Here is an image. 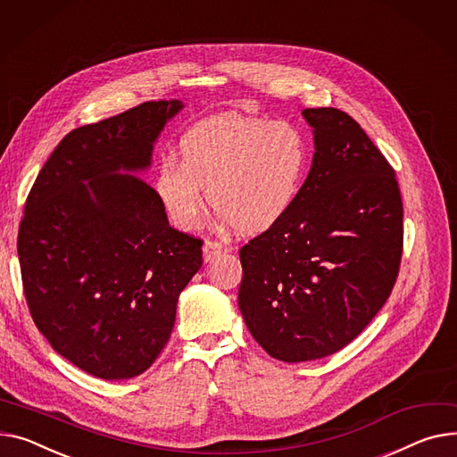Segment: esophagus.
I'll use <instances>...</instances> for the list:
<instances>
[{
	"mask_svg": "<svg viewBox=\"0 0 457 457\" xmlns=\"http://www.w3.org/2000/svg\"><path fill=\"white\" fill-rule=\"evenodd\" d=\"M222 252H226V246L219 240H205L204 245V259L205 261H212L217 255H220Z\"/></svg>",
	"mask_w": 457,
	"mask_h": 457,
	"instance_id": "34e87169",
	"label": "esophagus"
}]
</instances>
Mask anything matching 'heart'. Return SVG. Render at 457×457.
Instances as JSON below:
<instances>
[{
  "instance_id": "heart-1",
  "label": "heart",
  "mask_w": 457,
  "mask_h": 457,
  "mask_svg": "<svg viewBox=\"0 0 457 457\" xmlns=\"http://www.w3.org/2000/svg\"><path fill=\"white\" fill-rule=\"evenodd\" d=\"M311 139L290 120L237 113L193 125L178 141V162L163 158L154 193L170 222L198 229L211 207L240 233L276 228L295 205L311 169Z\"/></svg>"
}]
</instances>
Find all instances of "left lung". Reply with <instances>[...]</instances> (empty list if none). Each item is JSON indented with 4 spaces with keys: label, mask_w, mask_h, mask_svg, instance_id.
Wrapping results in <instances>:
<instances>
[{
    "label": "left lung",
    "mask_w": 457,
    "mask_h": 457,
    "mask_svg": "<svg viewBox=\"0 0 457 457\" xmlns=\"http://www.w3.org/2000/svg\"><path fill=\"white\" fill-rule=\"evenodd\" d=\"M316 152L288 215L242 246L238 309L255 342L281 361L351 344L399 276L404 226L395 170L356 120L307 108Z\"/></svg>",
    "instance_id": "1"
}]
</instances>
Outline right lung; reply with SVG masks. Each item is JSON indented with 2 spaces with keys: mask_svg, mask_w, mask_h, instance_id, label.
Instances as JSON below:
<instances>
[{
  "mask_svg": "<svg viewBox=\"0 0 457 457\" xmlns=\"http://www.w3.org/2000/svg\"><path fill=\"white\" fill-rule=\"evenodd\" d=\"M179 101H148L71 130L25 200L18 259L30 316L51 347L104 378L146 371L167 345L179 292L202 266V238L169 226L132 174Z\"/></svg>",
  "mask_w": 457,
  "mask_h": 457,
  "instance_id": "obj_1",
  "label": "right lung"
}]
</instances>
